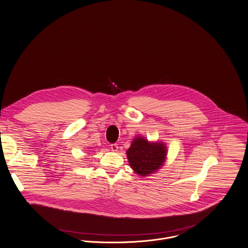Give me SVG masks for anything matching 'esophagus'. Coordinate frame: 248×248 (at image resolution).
I'll return each instance as SVG.
<instances>
[{"label":"esophagus","mask_w":248,"mask_h":248,"mask_svg":"<svg viewBox=\"0 0 248 248\" xmlns=\"http://www.w3.org/2000/svg\"><path fill=\"white\" fill-rule=\"evenodd\" d=\"M110 148H111V150H112L113 152H117V151H118V146H117V144H112Z\"/></svg>","instance_id":"1"}]
</instances>
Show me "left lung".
<instances>
[{
	"mask_svg": "<svg viewBox=\"0 0 248 248\" xmlns=\"http://www.w3.org/2000/svg\"><path fill=\"white\" fill-rule=\"evenodd\" d=\"M126 155L135 173L146 177L156 172L165 164L168 147L164 142H153L143 136H135Z\"/></svg>",
	"mask_w": 248,
	"mask_h": 248,
	"instance_id": "1",
	"label": "left lung"
}]
</instances>
